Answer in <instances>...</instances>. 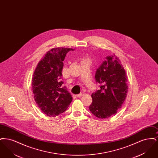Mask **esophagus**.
<instances>
[{
	"label": "esophagus",
	"mask_w": 158,
	"mask_h": 158,
	"mask_svg": "<svg viewBox=\"0 0 158 158\" xmlns=\"http://www.w3.org/2000/svg\"><path fill=\"white\" fill-rule=\"evenodd\" d=\"M83 95H84V93H81V94H78V95H77L76 96H77V97L80 98V97H82Z\"/></svg>",
	"instance_id": "1"
}]
</instances>
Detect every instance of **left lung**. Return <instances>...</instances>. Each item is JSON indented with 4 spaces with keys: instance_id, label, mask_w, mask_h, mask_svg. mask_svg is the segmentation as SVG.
<instances>
[{
    "instance_id": "8db88e82",
    "label": "left lung",
    "mask_w": 158,
    "mask_h": 158,
    "mask_svg": "<svg viewBox=\"0 0 158 158\" xmlns=\"http://www.w3.org/2000/svg\"><path fill=\"white\" fill-rule=\"evenodd\" d=\"M95 78L101 86L99 90L92 94L89 110L99 118L110 117L121 108L128 92L127 75L120 59L115 54L106 57Z\"/></svg>"
}]
</instances>
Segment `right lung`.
I'll return each mask as SVG.
<instances>
[{"label":"right lung","mask_w":158,"mask_h":158,"mask_svg":"<svg viewBox=\"0 0 158 158\" xmlns=\"http://www.w3.org/2000/svg\"><path fill=\"white\" fill-rule=\"evenodd\" d=\"M73 48L57 47L47 52L39 61L32 78L34 100L47 115L56 117L64 112L72 101L66 88L61 87L63 61Z\"/></svg>","instance_id":"add662e5"}]
</instances>
